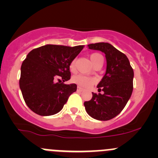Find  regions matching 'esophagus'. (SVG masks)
Listing matches in <instances>:
<instances>
[{
  "label": "esophagus",
  "mask_w": 158,
  "mask_h": 158,
  "mask_svg": "<svg viewBox=\"0 0 158 158\" xmlns=\"http://www.w3.org/2000/svg\"><path fill=\"white\" fill-rule=\"evenodd\" d=\"M84 89H82V88H81V87H79V86H78L77 87V91L78 92H82V91H83Z\"/></svg>",
  "instance_id": "obj_1"
}]
</instances>
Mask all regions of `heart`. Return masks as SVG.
Instances as JSON below:
<instances>
[{"label": "heart", "instance_id": "obj_1", "mask_svg": "<svg viewBox=\"0 0 158 158\" xmlns=\"http://www.w3.org/2000/svg\"><path fill=\"white\" fill-rule=\"evenodd\" d=\"M102 58L100 54L98 53H92V55L90 56V59L91 61L92 62L93 65H95L100 59ZM69 69L71 71H73L75 69V61L71 62L69 65ZM72 81L74 83L77 84L79 86L84 87V88H87V87L91 86L92 85H93L94 83L95 82V79L94 78L90 77V76H84V75L82 74H78L76 75V76H73L72 78Z\"/></svg>", "mask_w": 158, "mask_h": 158}]
</instances>
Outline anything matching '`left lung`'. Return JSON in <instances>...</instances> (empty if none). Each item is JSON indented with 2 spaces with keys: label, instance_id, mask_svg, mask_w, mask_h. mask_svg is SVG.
I'll use <instances>...</instances> for the list:
<instances>
[{
  "label": "left lung",
  "instance_id": "8db88e82",
  "mask_svg": "<svg viewBox=\"0 0 158 158\" xmlns=\"http://www.w3.org/2000/svg\"><path fill=\"white\" fill-rule=\"evenodd\" d=\"M89 49L106 54V70L97 85L98 91L92 92L90 101L85 102L86 112L93 118L108 121L117 116L126 106L133 91L134 71L128 57L109 43L88 45Z\"/></svg>",
  "mask_w": 158,
  "mask_h": 158
}]
</instances>
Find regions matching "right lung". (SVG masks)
Here are the masks:
<instances>
[{"mask_svg":"<svg viewBox=\"0 0 158 158\" xmlns=\"http://www.w3.org/2000/svg\"><path fill=\"white\" fill-rule=\"evenodd\" d=\"M82 49L83 46L47 44L27 54L20 69V89L25 102L33 112L49 116L63 109L77 85L56 84L55 79L60 76L64 82L69 80L70 63Z\"/></svg>","mask_w":158,"mask_h":158,"instance_id":"obj_1","label":"right lung"}]
</instances>
